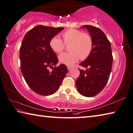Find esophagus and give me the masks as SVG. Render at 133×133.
I'll use <instances>...</instances> for the list:
<instances>
[{
	"instance_id": "esophagus-1",
	"label": "esophagus",
	"mask_w": 133,
	"mask_h": 133,
	"mask_svg": "<svg viewBox=\"0 0 133 133\" xmlns=\"http://www.w3.org/2000/svg\"><path fill=\"white\" fill-rule=\"evenodd\" d=\"M72 68L71 66H68V71H70Z\"/></svg>"
}]
</instances>
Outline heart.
Wrapping results in <instances>:
<instances>
[{
    "mask_svg": "<svg viewBox=\"0 0 133 133\" xmlns=\"http://www.w3.org/2000/svg\"><path fill=\"white\" fill-rule=\"evenodd\" d=\"M63 41L58 36H54L50 41V46L55 52L59 53L64 50L65 45H69L68 52L59 55L61 63L71 66L79 58L84 60L88 58L92 49V41L89 34L76 29H69L61 34Z\"/></svg>",
    "mask_w": 133,
    "mask_h": 133,
    "instance_id": "1",
    "label": "heart"
}]
</instances>
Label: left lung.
I'll return each mask as SVG.
<instances>
[{"label": "left lung", "mask_w": 133, "mask_h": 133, "mask_svg": "<svg viewBox=\"0 0 133 133\" xmlns=\"http://www.w3.org/2000/svg\"><path fill=\"white\" fill-rule=\"evenodd\" d=\"M89 32L92 41V51L84 61L79 65L87 68L80 71L76 81L79 93L91 97L99 93L108 81L113 62L111 44L105 35L98 28L83 25Z\"/></svg>", "instance_id": "left-lung-1"}]
</instances>
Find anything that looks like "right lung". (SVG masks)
I'll return each mask as SVG.
<instances>
[{
  "label": "right lung",
  "mask_w": 133,
  "mask_h": 133,
  "mask_svg": "<svg viewBox=\"0 0 133 133\" xmlns=\"http://www.w3.org/2000/svg\"><path fill=\"white\" fill-rule=\"evenodd\" d=\"M63 29L37 25L28 32L22 40L19 49L21 71L28 86L38 94L55 93L68 72L65 65L56 66L58 59L49 44L52 37Z\"/></svg>",
  "instance_id": "right-lung-1"
}]
</instances>
